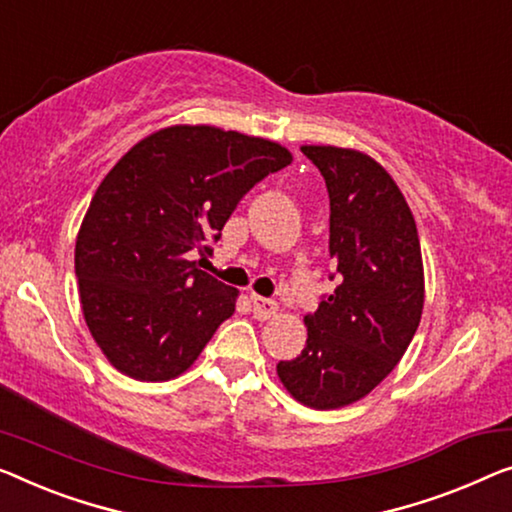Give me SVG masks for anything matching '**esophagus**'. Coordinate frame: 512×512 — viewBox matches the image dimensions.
Masks as SVG:
<instances>
[{"mask_svg":"<svg viewBox=\"0 0 512 512\" xmlns=\"http://www.w3.org/2000/svg\"><path fill=\"white\" fill-rule=\"evenodd\" d=\"M250 303H253V315L257 319H271L278 310L276 301L264 299V296H259V294H250Z\"/></svg>","mask_w":512,"mask_h":512,"instance_id":"esophagus-1","label":"esophagus"}]
</instances>
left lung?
Listing matches in <instances>:
<instances>
[{
	"instance_id": "8db88e82",
	"label": "left lung",
	"mask_w": 512,
	"mask_h": 512,
	"mask_svg": "<svg viewBox=\"0 0 512 512\" xmlns=\"http://www.w3.org/2000/svg\"><path fill=\"white\" fill-rule=\"evenodd\" d=\"M301 151L329 190L340 285L305 315V349L278 363V377L305 407L338 409L365 398L407 352L425 301L421 243L407 200L377 160L340 147Z\"/></svg>"
}]
</instances>
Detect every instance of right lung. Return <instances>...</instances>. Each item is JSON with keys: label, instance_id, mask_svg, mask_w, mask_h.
Returning a JSON list of instances; mask_svg holds the SVG:
<instances>
[{"label": "right lung", "instance_id": "right-lung-1", "mask_svg": "<svg viewBox=\"0 0 512 512\" xmlns=\"http://www.w3.org/2000/svg\"><path fill=\"white\" fill-rule=\"evenodd\" d=\"M289 163L264 137L172 126L112 167L82 220L75 276L85 322L114 368L165 381L195 363L239 292L190 257L211 255L241 197Z\"/></svg>", "mask_w": 512, "mask_h": 512}]
</instances>
